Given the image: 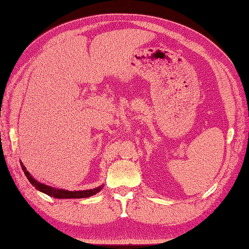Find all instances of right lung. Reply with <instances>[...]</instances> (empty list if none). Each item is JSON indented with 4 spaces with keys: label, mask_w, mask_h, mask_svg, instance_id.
Listing matches in <instances>:
<instances>
[{
    "label": "right lung",
    "mask_w": 249,
    "mask_h": 249,
    "mask_svg": "<svg viewBox=\"0 0 249 249\" xmlns=\"http://www.w3.org/2000/svg\"><path fill=\"white\" fill-rule=\"evenodd\" d=\"M20 166H22V169L24 171L25 176L27 177L29 182H31L34 187L37 189V190L45 193V195H47L49 196L56 197V199H82V197H89L91 196L96 195V193L100 192L101 189L103 188V185H101V187H98L95 189H90V190H80V191H68V190H64V189L53 188L50 187V185L38 182L36 179H34L31 176V174L26 170V168L24 167L22 161H20Z\"/></svg>",
    "instance_id": "right-lung-1"
}]
</instances>
